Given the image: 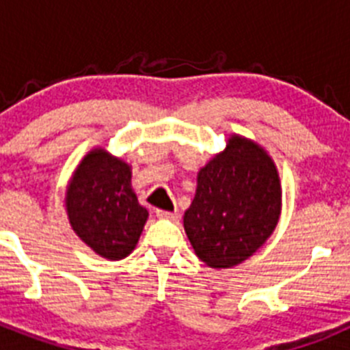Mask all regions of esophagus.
<instances>
[{
  "label": "esophagus",
  "instance_id": "34e87169",
  "mask_svg": "<svg viewBox=\"0 0 350 350\" xmlns=\"http://www.w3.org/2000/svg\"><path fill=\"white\" fill-rule=\"evenodd\" d=\"M156 215L159 219H172V221H177L178 219L177 212H168V210H156Z\"/></svg>",
  "mask_w": 350,
  "mask_h": 350
}]
</instances>
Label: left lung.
I'll use <instances>...</instances> for the list:
<instances>
[{
    "label": "left lung",
    "instance_id": "left-lung-1",
    "mask_svg": "<svg viewBox=\"0 0 350 350\" xmlns=\"http://www.w3.org/2000/svg\"><path fill=\"white\" fill-rule=\"evenodd\" d=\"M280 208L282 189L273 159L256 142L233 135L198 173L184 230L203 262L231 268L270 238Z\"/></svg>",
    "mask_w": 350,
    "mask_h": 350
}]
</instances>
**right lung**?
I'll use <instances>...</instances> for the list:
<instances>
[{
  "mask_svg": "<svg viewBox=\"0 0 350 350\" xmlns=\"http://www.w3.org/2000/svg\"><path fill=\"white\" fill-rule=\"evenodd\" d=\"M64 202L80 240L110 261L131 254L148 217L131 187V166L105 148H94L80 161Z\"/></svg>",
  "mask_w": 350,
  "mask_h": 350,
  "instance_id": "obj_1",
  "label": "right lung"
}]
</instances>
